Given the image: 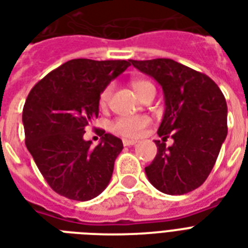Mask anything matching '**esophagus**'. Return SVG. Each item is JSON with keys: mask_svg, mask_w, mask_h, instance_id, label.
<instances>
[{"mask_svg": "<svg viewBox=\"0 0 248 248\" xmlns=\"http://www.w3.org/2000/svg\"><path fill=\"white\" fill-rule=\"evenodd\" d=\"M137 143V141H134V140H123V145L124 146H133Z\"/></svg>", "mask_w": 248, "mask_h": 248, "instance_id": "1", "label": "esophagus"}]
</instances>
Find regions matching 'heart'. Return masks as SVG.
<instances>
[{"label":"heart","mask_w":248,"mask_h":248,"mask_svg":"<svg viewBox=\"0 0 248 248\" xmlns=\"http://www.w3.org/2000/svg\"><path fill=\"white\" fill-rule=\"evenodd\" d=\"M134 92L142 97V94L145 93L146 89H149L150 86H154L150 81L137 78L132 81ZM111 93H112V85H107L105 89L101 92L98 103L99 106L105 108L110 102ZM150 124V118H147L145 115H134V116H119L114 119L110 123V130L114 134L123 138H137L140 137L146 126Z\"/></svg>","instance_id":"b5f03b06"}]
</instances>
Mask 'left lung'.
Returning <instances> with one entry per match:
<instances>
[{
    "label": "left lung",
    "instance_id": "1",
    "mask_svg": "<svg viewBox=\"0 0 248 248\" xmlns=\"http://www.w3.org/2000/svg\"><path fill=\"white\" fill-rule=\"evenodd\" d=\"M162 85L166 112L158 129V153L145 172L162 193L182 195L198 189L214 168L228 133V107L217 84L173 59L130 61ZM174 145L167 148V138Z\"/></svg>",
    "mask_w": 248,
    "mask_h": 248
}]
</instances>
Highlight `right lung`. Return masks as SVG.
I'll return each instance as SVG.
<instances>
[{
	"instance_id": "1",
	"label": "right lung",
	"mask_w": 248,
	"mask_h": 248,
	"mask_svg": "<svg viewBox=\"0 0 248 248\" xmlns=\"http://www.w3.org/2000/svg\"><path fill=\"white\" fill-rule=\"evenodd\" d=\"M130 64L122 59H72L31 89L23 107L26 146L59 195L85 202L108 185L122 140L97 129L102 141L92 147L82 136L98 118L101 92Z\"/></svg>"
}]
</instances>
